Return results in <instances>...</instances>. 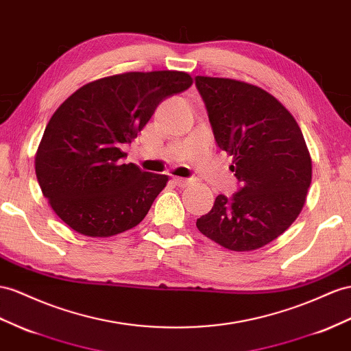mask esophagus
<instances>
[{
    "label": "esophagus",
    "mask_w": 351,
    "mask_h": 351,
    "mask_svg": "<svg viewBox=\"0 0 351 351\" xmlns=\"http://www.w3.org/2000/svg\"><path fill=\"white\" fill-rule=\"evenodd\" d=\"M173 182L178 185V186H186L191 184V179H186V178H173Z\"/></svg>",
    "instance_id": "esophagus-1"
}]
</instances>
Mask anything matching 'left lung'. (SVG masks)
<instances>
[{
	"label": "left lung",
	"mask_w": 351,
	"mask_h": 351,
	"mask_svg": "<svg viewBox=\"0 0 351 351\" xmlns=\"http://www.w3.org/2000/svg\"><path fill=\"white\" fill-rule=\"evenodd\" d=\"M218 147L241 184L197 219L202 234L237 252L273 241L292 226L311 182V158L292 114L261 87L195 77Z\"/></svg>",
	"instance_id": "obj_1"
}]
</instances>
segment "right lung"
I'll return each instance as SVG.
<instances>
[{"mask_svg":"<svg viewBox=\"0 0 351 351\" xmlns=\"http://www.w3.org/2000/svg\"><path fill=\"white\" fill-rule=\"evenodd\" d=\"M193 84L179 71L125 73L78 88L51 115L35 156L43 195L58 217L88 237H111L147 217L166 175L121 163L165 99Z\"/></svg>","mask_w":351,"mask_h":351,"instance_id":"add662e5","label":"right lung"}]
</instances>
